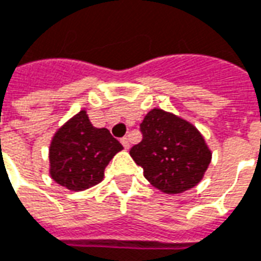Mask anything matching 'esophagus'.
<instances>
[{"label":"esophagus","mask_w":261,"mask_h":261,"mask_svg":"<svg viewBox=\"0 0 261 261\" xmlns=\"http://www.w3.org/2000/svg\"><path fill=\"white\" fill-rule=\"evenodd\" d=\"M121 143H122V146L125 147V150H128L129 147H130V143H129L128 138H122L121 139Z\"/></svg>","instance_id":"34e87169"}]
</instances>
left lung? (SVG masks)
<instances>
[{"label":"left lung","instance_id":"obj_1","mask_svg":"<svg viewBox=\"0 0 261 261\" xmlns=\"http://www.w3.org/2000/svg\"><path fill=\"white\" fill-rule=\"evenodd\" d=\"M140 130L142 142L129 154L151 186L165 194H180L202 180L212 151L193 123L152 109L140 123Z\"/></svg>","mask_w":261,"mask_h":261}]
</instances>
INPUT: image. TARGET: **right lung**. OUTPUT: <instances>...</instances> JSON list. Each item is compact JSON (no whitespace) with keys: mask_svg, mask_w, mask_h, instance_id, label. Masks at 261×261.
<instances>
[{"mask_svg":"<svg viewBox=\"0 0 261 261\" xmlns=\"http://www.w3.org/2000/svg\"><path fill=\"white\" fill-rule=\"evenodd\" d=\"M122 148L109 129L95 128L81 110L50 140L49 175L70 191L91 189L103 180L106 166Z\"/></svg>","mask_w":261,"mask_h":261,"instance_id":"right-lung-1","label":"right lung"}]
</instances>
